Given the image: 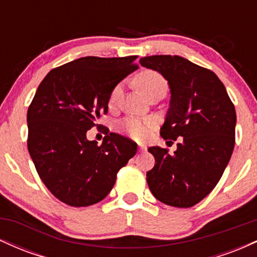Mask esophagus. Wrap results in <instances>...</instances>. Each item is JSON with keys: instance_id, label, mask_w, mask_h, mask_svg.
Returning a JSON list of instances; mask_svg holds the SVG:
<instances>
[{"instance_id": "esophagus-1", "label": "esophagus", "mask_w": 257, "mask_h": 257, "mask_svg": "<svg viewBox=\"0 0 257 257\" xmlns=\"http://www.w3.org/2000/svg\"><path fill=\"white\" fill-rule=\"evenodd\" d=\"M139 151H146V146L144 144H139Z\"/></svg>"}]
</instances>
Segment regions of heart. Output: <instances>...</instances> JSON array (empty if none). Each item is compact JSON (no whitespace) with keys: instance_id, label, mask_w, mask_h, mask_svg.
<instances>
[{"instance_id":"1","label":"heart","mask_w":257,"mask_h":257,"mask_svg":"<svg viewBox=\"0 0 257 257\" xmlns=\"http://www.w3.org/2000/svg\"><path fill=\"white\" fill-rule=\"evenodd\" d=\"M135 84H137V87L145 95H147L150 91L156 89V88L167 85V82L163 78V76L157 71H153V70H143L135 77ZM119 85H116L111 90L110 98H108V102L110 104L116 102V100L119 95ZM153 125H155V122H153L152 118H135V117H131V118H126L120 123L119 129L120 132L125 133V134H128L133 139L144 140L150 134Z\"/></svg>"}]
</instances>
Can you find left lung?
Masks as SVG:
<instances>
[{
    "label": "left lung",
    "instance_id": "1",
    "mask_svg": "<svg viewBox=\"0 0 257 257\" xmlns=\"http://www.w3.org/2000/svg\"><path fill=\"white\" fill-rule=\"evenodd\" d=\"M141 66L168 81L170 104L162 138L176 140V151L149 147L156 164L146 173L147 185L159 202L191 208L205 198L225 172L235 141L234 105L225 85L210 70L179 55L140 59Z\"/></svg>",
    "mask_w": 257,
    "mask_h": 257
}]
</instances>
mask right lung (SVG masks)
I'll return each instance as SVG.
<instances>
[{
	"label": "right lung",
	"instance_id": "right-lung-1",
	"mask_svg": "<svg viewBox=\"0 0 257 257\" xmlns=\"http://www.w3.org/2000/svg\"><path fill=\"white\" fill-rule=\"evenodd\" d=\"M137 58H79L53 69L38 85L28 110L29 153L43 184L65 204L104 199L137 153V144L116 133L100 146L87 139L107 113L111 90L138 69Z\"/></svg>",
	"mask_w": 257,
	"mask_h": 257
}]
</instances>
